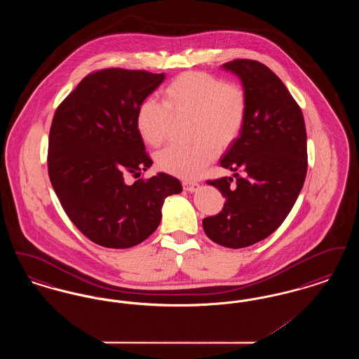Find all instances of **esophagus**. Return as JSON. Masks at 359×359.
Listing matches in <instances>:
<instances>
[{
	"label": "esophagus",
	"instance_id": "esophagus-1",
	"mask_svg": "<svg viewBox=\"0 0 359 359\" xmlns=\"http://www.w3.org/2000/svg\"><path fill=\"white\" fill-rule=\"evenodd\" d=\"M183 188L188 191V192H194V191H196L198 188H199V184L198 183H195V182H188V180H184L183 183Z\"/></svg>",
	"mask_w": 359,
	"mask_h": 359
}]
</instances>
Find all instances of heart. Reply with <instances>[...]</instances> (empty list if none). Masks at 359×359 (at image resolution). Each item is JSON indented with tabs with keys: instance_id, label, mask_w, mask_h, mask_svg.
<instances>
[{
	"instance_id": "heart-1",
	"label": "heart",
	"mask_w": 359,
	"mask_h": 359,
	"mask_svg": "<svg viewBox=\"0 0 359 359\" xmlns=\"http://www.w3.org/2000/svg\"><path fill=\"white\" fill-rule=\"evenodd\" d=\"M249 111L246 88L236 82L202 72L187 71L163 90V101L145 98L137 109L136 126L151 147L161 145L171 132L173 116L192 117V145H171L157 154L161 171L184 179L198 177L241 136Z\"/></svg>"
}]
</instances>
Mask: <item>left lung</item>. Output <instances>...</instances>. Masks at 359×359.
Wrapping results in <instances>:
<instances>
[{
  "instance_id": "obj_1",
  "label": "left lung",
  "mask_w": 359,
  "mask_h": 359,
  "mask_svg": "<svg viewBox=\"0 0 359 359\" xmlns=\"http://www.w3.org/2000/svg\"><path fill=\"white\" fill-rule=\"evenodd\" d=\"M241 78L249 111L221 167L233 177L207 180L224 198L222 211L203 219L205 236L241 249L269 237L284 222L307 175V132L300 106L272 69L250 59L223 65Z\"/></svg>"
}]
</instances>
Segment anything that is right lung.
<instances>
[{
    "instance_id": "right-lung-1",
    "label": "right lung",
    "mask_w": 359,
    "mask_h": 359,
    "mask_svg": "<svg viewBox=\"0 0 359 359\" xmlns=\"http://www.w3.org/2000/svg\"><path fill=\"white\" fill-rule=\"evenodd\" d=\"M164 74L145 69L90 72L55 111L48 176L71 222L103 248L126 249L148 238L167 196L182 192L167 173L126 183L152 165L136 126L137 109Z\"/></svg>"
}]
</instances>
